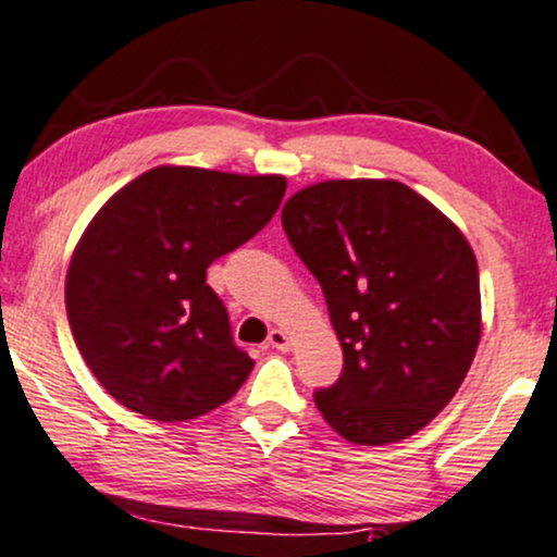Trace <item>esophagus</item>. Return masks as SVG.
<instances>
[{"label":"esophagus","mask_w":557,"mask_h":557,"mask_svg":"<svg viewBox=\"0 0 557 557\" xmlns=\"http://www.w3.org/2000/svg\"><path fill=\"white\" fill-rule=\"evenodd\" d=\"M267 345L274 347V350H290V334L283 330H272L270 337H267Z\"/></svg>","instance_id":"1"}]
</instances>
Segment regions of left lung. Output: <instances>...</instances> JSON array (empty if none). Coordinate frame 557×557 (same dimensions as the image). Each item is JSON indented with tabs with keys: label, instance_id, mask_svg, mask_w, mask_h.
Wrapping results in <instances>:
<instances>
[{
	"label": "left lung",
	"instance_id": "obj_1",
	"mask_svg": "<svg viewBox=\"0 0 557 557\" xmlns=\"http://www.w3.org/2000/svg\"><path fill=\"white\" fill-rule=\"evenodd\" d=\"M283 227L324 290L343 345L337 384L313 394L343 438L384 446L438 414L480 345V274L470 240L392 178L321 181L293 194Z\"/></svg>",
	"mask_w": 557,
	"mask_h": 557
}]
</instances>
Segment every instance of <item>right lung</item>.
<instances>
[{"label":"right lung","instance_id":"right-lung-1","mask_svg":"<svg viewBox=\"0 0 557 557\" xmlns=\"http://www.w3.org/2000/svg\"><path fill=\"white\" fill-rule=\"evenodd\" d=\"M285 176L158 165L100 207L77 240L64 304L87 368L119 405L184 423L225 405L253 360L207 267L272 220Z\"/></svg>","mask_w":557,"mask_h":557}]
</instances>
